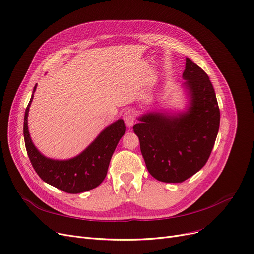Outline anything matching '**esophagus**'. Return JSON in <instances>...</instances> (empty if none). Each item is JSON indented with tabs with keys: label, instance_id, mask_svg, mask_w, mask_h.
<instances>
[{
	"label": "esophagus",
	"instance_id": "1",
	"mask_svg": "<svg viewBox=\"0 0 254 254\" xmlns=\"http://www.w3.org/2000/svg\"><path fill=\"white\" fill-rule=\"evenodd\" d=\"M123 119L125 121V124L127 127H131L135 122V117H134L133 113H131V111H126V113L124 114Z\"/></svg>",
	"mask_w": 254,
	"mask_h": 254
}]
</instances>
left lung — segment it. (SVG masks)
Listing matches in <instances>:
<instances>
[{
    "instance_id": "1",
    "label": "left lung",
    "mask_w": 254,
    "mask_h": 254,
    "mask_svg": "<svg viewBox=\"0 0 254 254\" xmlns=\"http://www.w3.org/2000/svg\"><path fill=\"white\" fill-rule=\"evenodd\" d=\"M182 78L189 96L185 111H150L133 126L149 173L162 182H182L203 168L220 126L218 101L207 74L187 58Z\"/></svg>"
}]
</instances>
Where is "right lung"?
<instances>
[{"label": "right lung", "mask_w": 254, "mask_h": 254, "mask_svg": "<svg viewBox=\"0 0 254 254\" xmlns=\"http://www.w3.org/2000/svg\"><path fill=\"white\" fill-rule=\"evenodd\" d=\"M37 84L25 111L24 138L30 161L38 176L47 184L68 194H78L97 188L107 174L109 162L121 137L125 133L124 121L120 119L107 126L85 150L73 158L59 160L46 157L30 137L28 115Z\"/></svg>", "instance_id": "right-lung-1"}]
</instances>
